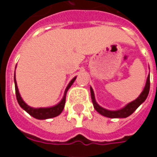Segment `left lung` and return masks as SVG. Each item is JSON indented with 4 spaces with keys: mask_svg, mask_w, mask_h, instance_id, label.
<instances>
[{
    "mask_svg": "<svg viewBox=\"0 0 157 157\" xmlns=\"http://www.w3.org/2000/svg\"><path fill=\"white\" fill-rule=\"evenodd\" d=\"M91 97H92V103L94 106V109L98 111V112L102 114V116H105L108 118H127L129 115H131L133 113L135 112V110L137 109L139 106L141 104L142 102H144L145 101V99L147 98V96L149 94V91H150V74H149L147 80H146V83H145V86L143 92L140 93V95L137 98L135 99V101L129 102L127 105L124 107L123 109L117 110V111H111V110H108L100 107V106L97 103L95 100V96H94V92L93 90L91 87Z\"/></svg>",
    "mask_w": 157,
    "mask_h": 157,
    "instance_id": "obj_1",
    "label": "left lung"
}]
</instances>
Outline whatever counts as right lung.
Masks as SVG:
<instances>
[{"label":"right lung","mask_w":157,"mask_h":157,"mask_svg":"<svg viewBox=\"0 0 157 157\" xmlns=\"http://www.w3.org/2000/svg\"><path fill=\"white\" fill-rule=\"evenodd\" d=\"M76 77H74L72 79L71 81L70 82L69 85L67 86V87L65 89V94H64V97L60 102H59L57 105L53 106V107H50V108H39V109H34V108H32L30 107L28 104H26L24 101L22 100L21 96H20V93L18 92V88H17V82H16V77L14 75V82H15V91H16V97H17V102L19 103L20 107L25 110L26 112L29 113L30 115L33 116V118H37V119H47V118H55L56 116L59 115L61 112L63 111V109L65 108V97H66V93H67V91L69 90V88L71 86V85L73 84V82H75V80Z\"/></svg>","instance_id":"1"}]
</instances>
